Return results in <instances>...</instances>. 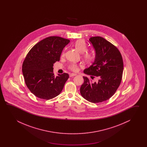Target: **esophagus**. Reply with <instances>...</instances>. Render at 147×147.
Segmentation results:
<instances>
[{
    "label": "esophagus",
    "mask_w": 147,
    "mask_h": 147,
    "mask_svg": "<svg viewBox=\"0 0 147 147\" xmlns=\"http://www.w3.org/2000/svg\"><path fill=\"white\" fill-rule=\"evenodd\" d=\"M76 75H77V74L72 73V74H71L70 75V77H73V76H76Z\"/></svg>",
    "instance_id": "obj_1"
}]
</instances>
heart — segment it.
<instances>
[{
    "mask_svg": "<svg viewBox=\"0 0 147 147\" xmlns=\"http://www.w3.org/2000/svg\"><path fill=\"white\" fill-rule=\"evenodd\" d=\"M74 46L79 52L82 53V57L85 60L88 62H90L94 59L95 57V53L92 51L87 50V46L84 40L78 39L74 43ZM61 56H65L63 51L62 53ZM68 68L72 71H77L78 70V65L76 63H70L68 66Z\"/></svg>",
    "mask_w": 147,
    "mask_h": 147,
    "instance_id": "1",
    "label": "heart"
}]
</instances>
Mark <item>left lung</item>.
<instances>
[{"label":"left lung","mask_w":147,"mask_h":147,"mask_svg":"<svg viewBox=\"0 0 147 147\" xmlns=\"http://www.w3.org/2000/svg\"><path fill=\"white\" fill-rule=\"evenodd\" d=\"M89 41L96 51L94 63L84 72L90 75L93 79L99 78L96 82L83 77L84 82L80 87L82 97L92 103L102 102L109 99L116 92L122 79L123 63L118 49L105 38L96 36Z\"/></svg>","instance_id":"left-lung-1"}]
</instances>
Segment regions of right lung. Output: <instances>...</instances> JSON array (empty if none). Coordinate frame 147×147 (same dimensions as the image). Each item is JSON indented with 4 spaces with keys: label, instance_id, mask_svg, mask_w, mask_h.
I'll return each mask as SVG.
<instances>
[{
    "label": "right lung",
    "instance_id": "1",
    "mask_svg": "<svg viewBox=\"0 0 147 147\" xmlns=\"http://www.w3.org/2000/svg\"><path fill=\"white\" fill-rule=\"evenodd\" d=\"M69 39L58 36L46 38L36 44L23 62L25 84L31 93L42 99L49 100L58 96L69 78L63 73L55 77L53 64L60 60L63 49Z\"/></svg>",
    "mask_w": 147,
    "mask_h": 147
}]
</instances>
